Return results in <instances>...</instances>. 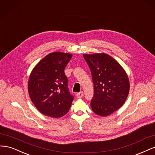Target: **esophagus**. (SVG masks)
<instances>
[{
    "label": "esophagus",
    "mask_w": 155,
    "mask_h": 155,
    "mask_svg": "<svg viewBox=\"0 0 155 155\" xmlns=\"http://www.w3.org/2000/svg\"><path fill=\"white\" fill-rule=\"evenodd\" d=\"M76 96L78 98H81L83 96V92H79L78 93H77Z\"/></svg>",
    "instance_id": "obj_1"
}]
</instances>
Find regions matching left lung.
<instances>
[{"mask_svg": "<svg viewBox=\"0 0 155 155\" xmlns=\"http://www.w3.org/2000/svg\"><path fill=\"white\" fill-rule=\"evenodd\" d=\"M83 58L91 69L94 84L92 109L99 116H109L122 106L128 96L127 75L109 55L84 54Z\"/></svg>", "mask_w": 155, "mask_h": 155, "instance_id": "8db88e82", "label": "left lung"}]
</instances>
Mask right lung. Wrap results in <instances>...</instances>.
<instances>
[{
    "label": "right lung",
    "mask_w": 155,
    "mask_h": 155,
    "mask_svg": "<svg viewBox=\"0 0 155 155\" xmlns=\"http://www.w3.org/2000/svg\"><path fill=\"white\" fill-rule=\"evenodd\" d=\"M72 54L55 51L37 63L29 78V96L42 114L58 118L68 112L74 100L64 70Z\"/></svg>",
    "instance_id": "add662e5"
}]
</instances>
